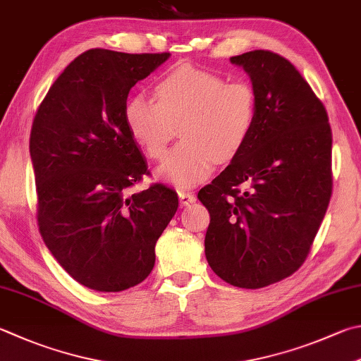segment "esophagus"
<instances>
[{
  "label": "esophagus",
  "instance_id": "obj_1",
  "mask_svg": "<svg viewBox=\"0 0 361 361\" xmlns=\"http://www.w3.org/2000/svg\"><path fill=\"white\" fill-rule=\"evenodd\" d=\"M196 200V196L190 192H179V201H180V206H188V204H192Z\"/></svg>",
  "mask_w": 361,
  "mask_h": 361
}]
</instances>
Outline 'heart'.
I'll return each mask as SVG.
<instances>
[{
    "mask_svg": "<svg viewBox=\"0 0 361 361\" xmlns=\"http://www.w3.org/2000/svg\"><path fill=\"white\" fill-rule=\"evenodd\" d=\"M154 94L155 100L128 97L122 116L135 145L152 160L165 157L179 127L183 141L157 169L161 180L178 188L206 179L215 161L235 159L253 133L256 92L247 81L182 66L160 78Z\"/></svg>",
    "mask_w": 361,
    "mask_h": 361,
    "instance_id": "obj_1",
    "label": "heart"
}]
</instances>
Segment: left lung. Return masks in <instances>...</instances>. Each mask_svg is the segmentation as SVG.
I'll return each mask as SVG.
<instances>
[{
    "label": "left lung",
    "instance_id": "obj_1",
    "mask_svg": "<svg viewBox=\"0 0 361 361\" xmlns=\"http://www.w3.org/2000/svg\"><path fill=\"white\" fill-rule=\"evenodd\" d=\"M231 63L250 75L256 124L243 151L200 190L210 214L204 247L221 280L259 289L307 259L331 196V128L286 58L255 50Z\"/></svg>",
    "mask_w": 361,
    "mask_h": 361
}]
</instances>
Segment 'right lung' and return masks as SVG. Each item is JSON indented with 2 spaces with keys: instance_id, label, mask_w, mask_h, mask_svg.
I'll list each match as a JSON object with an SVG mask.
<instances>
[{
  "instance_id": "add662e5",
  "label": "right lung",
  "mask_w": 361,
  "mask_h": 361,
  "mask_svg": "<svg viewBox=\"0 0 361 361\" xmlns=\"http://www.w3.org/2000/svg\"><path fill=\"white\" fill-rule=\"evenodd\" d=\"M168 58L81 53L32 121L40 235L61 267L94 290L119 292L146 280L155 243L179 206L178 193L161 183L128 195L149 171L122 116L132 87Z\"/></svg>"
}]
</instances>
